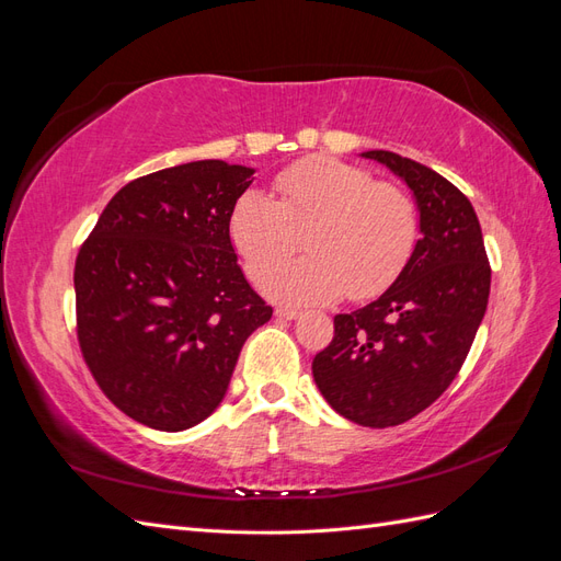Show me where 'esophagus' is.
I'll return each mask as SVG.
<instances>
[{"label":"esophagus","instance_id":"34e87169","mask_svg":"<svg viewBox=\"0 0 561 561\" xmlns=\"http://www.w3.org/2000/svg\"><path fill=\"white\" fill-rule=\"evenodd\" d=\"M276 316L283 318V320H295V318H299V311L297 309H287V307H278Z\"/></svg>","mask_w":561,"mask_h":561}]
</instances>
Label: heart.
<instances>
[{
    "label": "heart",
    "mask_w": 561,
    "mask_h": 561,
    "mask_svg": "<svg viewBox=\"0 0 561 561\" xmlns=\"http://www.w3.org/2000/svg\"><path fill=\"white\" fill-rule=\"evenodd\" d=\"M271 198L245 192L229 215V239L250 280L289 259L305 236L310 257L264 280L283 304H325L381 295L410 262L419 217L410 194L365 168L316 157L274 180Z\"/></svg>",
    "instance_id": "1"
}]
</instances>
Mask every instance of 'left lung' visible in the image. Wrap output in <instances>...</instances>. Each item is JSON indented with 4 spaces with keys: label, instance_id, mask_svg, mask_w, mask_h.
Instances as JSON below:
<instances>
[{
    "label": "left lung",
    "instance_id": "1",
    "mask_svg": "<svg viewBox=\"0 0 561 561\" xmlns=\"http://www.w3.org/2000/svg\"><path fill=\"white\" fill-rule=\"evenodd\" d=\"M410 186L421 239L396 283L367 307L334 316L313 379L336 414L367 428L414 419L456 379L486 311L491 266L463 192L393 151H363Z\"/></svg>",
    "mask_w": 561,
    "mask_h": 561
}]
</instances>
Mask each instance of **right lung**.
<instances>
[{
  "mask_svg": "<svg viewBox=\"0 0 561 561\" xmlns=\"http://www.w3.org/2000/svg\"><path fill=\"white\" fill-rule=\"evenodd\" d=\"M252 173L208 159L133 180L77 254L81 355L112 404L142 426L178 433L208 419L245 339L274 313L229 239Z\"/></svg>",
  "mask_w": 561,
  "mask_h": 561,
  "instance_id": "1",
  "label": "right lung"
}]
</instances>
